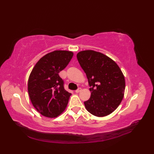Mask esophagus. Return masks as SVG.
I'll use <instances>...</instances> for the list:
<instances>
[{"mask_svg":"<svg viewBox=\"0 0 154 154\" xmlns=\"http://www.w3.org/2000/svg\"><path fill=\"white\" fill-rule=\"evenodd\" d=\"M81 91V88L79 87V88H78V89H77V90H75V93H79Z\"/></svg>","mask_w":154,"mask_h":154,"instance_id":"34e87169","label":"esophagus"}]
</instances>
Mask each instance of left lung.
<instances>
[{
	"label": "left lung",
	"instance_id": "obj_1",
	"mask_svg": "<svg viewBox=\"0 0 154 154\" xmlns=\"http://www.w3.org/2000/svg\"><path fill=\"white\" fill-rule=\"evenodd\" d=\"M77 58L91 87L90 99L84 102L86 109L96 116L109 115L124 97L125 79L122 71L112 60L100 52L82 51Z\"/></svg>",
	"mask_w": 154,
	"mask_h": 154
}]
</instances>
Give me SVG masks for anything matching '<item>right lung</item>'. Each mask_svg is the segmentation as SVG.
<instances>
[{"instance_id": "right-lung-1", "label": "right lung", "mask_w": 154, "mask_h": 154, "mask_svg": "<svg viewBox=\"0 0 154 154\" xmlns=\"http://www.w3.org/2000/svg\"><path fill=\"white\" fill-rule=\"evenodd\" d=\"M73 52L56 50L42 57L30 75L28 91L31 102L42 115L55 118L63 112L71 93L64 89L59 73L73 57Z\"/></svg>"}]
</instances>
